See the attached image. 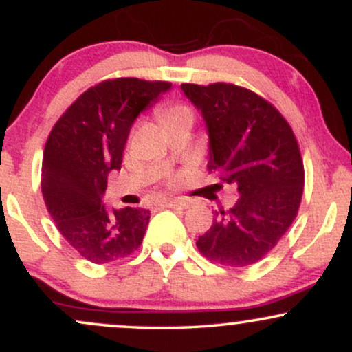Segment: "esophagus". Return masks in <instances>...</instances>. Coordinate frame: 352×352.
<instances>
[{"label": "esophagus", "instance_id": "esophagus-1", "mask_svg": "<svg viewBox=\"0 0 352 352\" xmlns=\"http://www.w3.org/2000/svg\"><path fill=\"white\" fill-rule=\"evenodd\" d=\"M188 201L187 200H182V199H173V200H167L165 201V207H170V208H187L188 207Z\"/></svg>", "mask_w": 352, "mask_h": 352}]
</instances>
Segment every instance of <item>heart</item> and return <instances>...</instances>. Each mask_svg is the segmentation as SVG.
<instances>
[{
  "mask_svg": "<svg viewBox=\"0 0 352 352\" xmlns=\"http://www.w3.org/2000/svg\"><path fill=\"white\" fill-rule=\"evenodd\" d=\"M160 116H162L164 124L167 125V124H170L172 120L180 119V117H184V116H192V112H190L188 107L180 106V104H175V106H168V107L162 109Z\"/></svg>",
  "mask_w": 352,
  "mask_h": 352,
  "instance_id": "obj_1",
  "label": "heart"
}]
</instances>
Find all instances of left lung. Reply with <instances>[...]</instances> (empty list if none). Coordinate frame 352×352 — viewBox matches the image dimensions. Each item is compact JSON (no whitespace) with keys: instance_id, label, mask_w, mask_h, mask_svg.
<instances>
[{"instance_id":"1","label":"left lung","mask_w":352,"mask_h":352,"mask_svg":"<svg viewBox=\"0 0 352 352\" xmlns=\"http://www.w3.org/2000/svg\"><path fill=\"white\" fill-rule=\"evenodd\" d=\"M204 117L208 170H221L238 201L215 213L199 236L200 253L233 268L265 258L292 227L301 204L305 167L289 124L268 100L235 84H182Z\"/></svg>"}]
</instances>
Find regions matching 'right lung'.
<instances>
[{
	"label": "right lung",
	"mask_w": 352,
	"mask_h": 352,
	"mask_svg": "<svg viewBox=\"0 0 352 352\" xmlns=\"http://www.w3.org/2000/svg\"><path fill=\"white\" fill-rule=\"evenodd\" d=\"M170 87L135 78L104 80L80 94L47 137L41 179L47 212L60 235L92 263L120 260L142 243L151 212L109 208L102 197L109 173L120 170L135 119Z\"/></svg>",
	"instance_id": "obj_1"
}]
</instances>
